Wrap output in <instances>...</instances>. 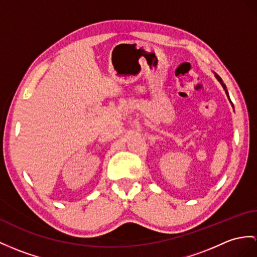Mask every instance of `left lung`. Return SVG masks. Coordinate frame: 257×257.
Instances as JSON below:
<instances>
[{
	"label": "left lung",
	"mask_w": 257,
	"mask_h": 257,
	"mask_svg": "<svg viewBox=\"0 0 257 257\" xmlns=\"http://www.w3.org/2000/svg\"><path fill=\"white\" fill-rule=\"evenodd\" d=\"M215 76H216V78L220 81V84H221V86L223 87V89H224V91H226V93H227V96H228V98H229V93H228V90H227V87H226V85H224L223 83H222V79L218 76V75L215 73ZM229 100H230V98H229Z\"/></svg>",
	"instance_id": "obj_1"
}]
</instances>
